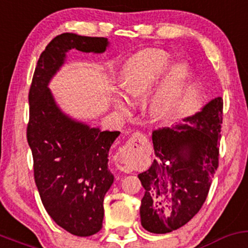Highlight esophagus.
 Wrapping results in <instances>:
<instances>
[{
	"mask_svg": "<svg viewBox=\"0 0 248 248\" xmlns=\"http://www.w3.org/2000/svg\"><path fill=\"white\" fill-rule=\"evenodd\" d=\"M143 140H145V135L143 134V132H134V134L131 135V137L129 138V140L126 142V144L123 146V154L135 153L138 149V146H140V143L142 142ZM119 168H121L122 170H124V171H130V170H131V168H130L129 164H127L124 159H122V162L119 163Z\"/></svg>",
	"mask_w": 248,
	"mask_h": 248,
	"instance_id": "obj_1",
	"label": "esophagus"
}]
</instances>
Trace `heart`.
I'll return each mask as SVG.
<instances>
[{"mask_svg": "<svg viewBox=\"0 0 248 248\" xmlns=\"http://www.w3.org/2000/svg\"><path fill=\"white\" fill-rule=\"evenodd\" d=\"M171 55L163 49L150 48L137 53L127 61L124 68V84L126 91L135 98L149 94L171 63ZM188 77V67L178 62L170 67L164 78L156 87L150 99L151 112L166 117L175 110ZM122 110L129 108V103L118 100Z\"/></svg>", "mask_w": 248, "mask_h": 248, "instance_id": "b5f03b06", "label": "heart"}]
</instances>
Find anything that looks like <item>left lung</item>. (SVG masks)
<instances>
[{"instance_id": "8db88e82", "label": "left lung", "mask_w": 248, "mask_h": 248, "mask_svg": "<svg viewBox=\"0 0 248 248\" xmlns=\"http://www.w3.org/2000/svg\"><path fill=\"white\" fill-rule=\"evenodd\" d=\"M223 100L215 98L188 124L153 132L156 159L138 175L145 194L140 222L146 231L164 234L193 219L206 201L219 167Z\"/></svg>"}]
</instances>
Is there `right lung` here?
Here are the masks:
<instances>
[{
    "mask_svg": "<svg viewBox=\"0 0 248 248\" xmlns=\"http://www.w3.org/2000/svg\"><path fill=\"white\" fill-rule=\"evenodd\" d=\"M108 46L106 38L55 36L40 55L28 94L27 140L40 198L57 225L78 236L93 235L103 227L104 196L113 183L108 150L119 131H100L68 118L47 85L66 52L103 53Z\"/></svg>",
    "mask_w": 248,
    "mask_h": 248,
    "instance_id": "add662e5",
    "label": "right lung"
}]
</instances>
